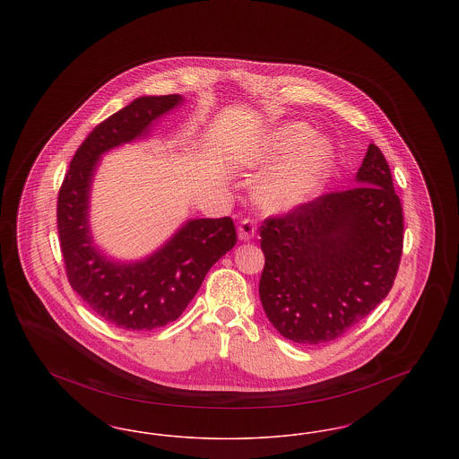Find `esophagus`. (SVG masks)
<instances>
[{
  "label": "esophagus",
  "mask_w": 459,
  "mask_h": 459,
  "mask_svg": "<svg viewBox=\"0 0 459 459\" xmlns=\"http://www.w3.org/2000/svg\"><path fill=\"white\" fill-rule=\"evenodd\" d=\"M238 232H239L240 240H249L255 238L256 234V220L255 219H242V221L238 227Z\"/></svg>",
  "instance_id": "1"
}]
</instances>
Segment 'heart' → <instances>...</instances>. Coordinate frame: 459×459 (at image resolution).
<instances>
[{
    "label": "heart",
    "instance_id": "obj_1",
    "mask_svg": "<svg viewBox=\"0 0 459 459\" xmlns=\"http://www.w3.org/2000/svg\"><path fill=\"white\" fill-rule=\"evenodd\" d=\"M307 135V127L301 124L284 126L270 137L263 152V158L270 160L290 152L303 144ZM328 160L330 153L324 141L306 143L284 167L263 180L262 186L258 187V196L263 204L273 210H282L301 203L322 184L324 175L327 172Z\"/></svg>",
    "mask_w": 459,
    "mask_h": 459
}]
</instances>
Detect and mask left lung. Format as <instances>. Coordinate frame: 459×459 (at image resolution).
Returning a JSON list of instances; mask_svg holds the SVG:
<instances>
[{"label":"left lung","instance_id":"left-lung-1","mask_svg":"<svg viewBox=\"0 0 459 459\" xmlns=\"http://www.w3.org/2000/svg\"><path fill=\"white\" fill-rule=\"evenodd\" d=\"M359 186L327 193L263 220L260 299L285 339L322 344L368 316L403 255V206L385 156L371 143Z\"/></svg>","mask_w":459,"mask_h":459}]
</instances>
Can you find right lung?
Segmentation results:
<instances>
[{
  "instance_id": "1",
  "label": "right lung",
  "mask_w": 459,
  "mask_h": 459,
  "mask_svg": "<svg viewBox=\"0 0 459 459\" xmlns=\"http://www.w3.org/2000/svg\"><path fill=\"white\" fill-rule=\"evenodd\" d=\"M182 98L144 96L98 124L70 161L56 204L60 249L68 284L103 320L124 330H153L177 320L196 296L208 270L238 242L232 219L187 221L148 260L111 263L89 236L88 197L100 154L148 132Z\"/></svg>"
}]
</instances>
